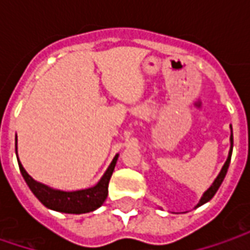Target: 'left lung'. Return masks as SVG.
Masks as SVG:
<instances>
[{
    "instance_id": "left-lung-1",
    "label": "left lung",
    "mask_w": 250,
    "mask_h": 250,
    "mask_svg": "<svg viewBox=\"0 0 250 250\" xmlns=\"http://www.w3.org/2000/svg\"><path fill=\"white\" fill-rule=\"evenodd\" d=\"M229 142H231V147H229V151H228V157H227V161L224 163L223 168H221L220 174H218L216 179H214V182L211 184V187L208 188L206 192L203 193V196L200 197V200H199V203L196 205V207H200L202 205H205V203H207V202H210V200L213 199V196L216 195V192L218 190L220 185L223 184L224 178H226L227 171H228V167H229V161H231V154H232V146H234V138H232V126H231V138H229Z\"/></svg>"
}]
</instances>
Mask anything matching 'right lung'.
Returning <instances> with one entry per match:
<instances>
[{
	"label": "right lung",
	"mask_w": 250,
	"mask_h": 250,
	"mask_svg": "<svg viewBox=\"0 0 250 250\" xmlns=\"http://www.w3.org/2000/svg\"><path fill=\"white\" fill-rule=\"evenodd\" d=\"M16 157H18V139H16ZM120 154H115V157L112 159L111 164L108 168L105 169V172L103 174L100 181L91 188H86V189H81V190H60V189H54V188L47 187L42 182L34 181L33 178L30 177L23 166L19 163V169L22 172V177L24 178L27 187L30 188V190L33 192V195L47 208H51L60 213H66V214H84V213H90L94 211L96 208L104 203V200L107 199L108 195V182L110 178L114 172V168L117 164Z\"/></svg>",
	"instance_id": "right-lung-1"
}]
</instances>
